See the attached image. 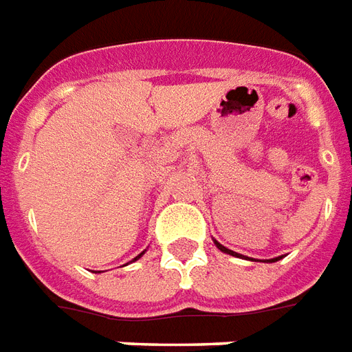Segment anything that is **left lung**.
<instances>
[{
	"mask_svg": "<svg viewBox=\"0 0 352 352\" xmlns=\"http://www.w3.org/2000/svg\"><path fill=\"white\" fill-rule=\"evenodd\" d=\"M216 246L222 250L223 254H231V256H236L235 252H231V250H228V248H226V246H222V244H218V242H216ZM270 261H278V257H276V259H270Z\"/></svg>",
	"mask_w": 352,
	"mask_h": 352,
	"instance_id": "1",
	"label": "left lung"
}]
</instances>
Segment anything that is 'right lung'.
<instances>
[{"mask_svg":"<svg viewBox=\"0 0 352 352\" xmlns=\"http://www.w3.org/2000/svg\"><path fill=\"white\" fill-rule=\"evenodd\" d=\"M138 257H142V254H140V256H138ZM138 257H136V259H138Z\"/></svg>","mask_w":352,"mask_h":352,"instance_id":"right-lung-1","label":"right lung"}]
</instances>
